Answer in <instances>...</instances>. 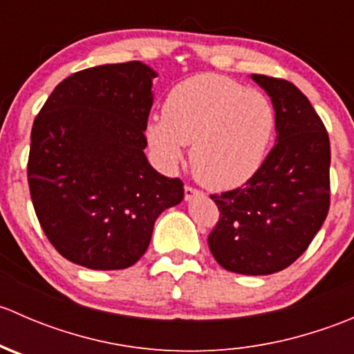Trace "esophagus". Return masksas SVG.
Wrapping results in <instances>:
<instances>
[{
	"label": "esophagus",
	"instance_id": "esophagus-1",
	"mask_svg": "<svg viewBox=\"0 0 354 354\" xmlns=\"http://www.w3.org/2000/svg\"><path fill=\"white\" fill-rule=\"evenodd\" d=\"M202 195V192H198L197 188H192V187H185V200H194L195 197H200Z\"/></svg>",
	"mask_w": 354,
	"mask_h": 354
}]
</instances>
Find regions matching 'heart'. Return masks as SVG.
I'll use <instances>...</instances> for the list:
<instances>
[{
  "label": "heart",
  "instance_id": "obj_1",
  "mask_svg": "<svg viewBox=\"0 0 354 354\" xmlns=\"http://www.w3.org/2000/svg\"><path fill=\"white\" fill-rule=\"evenodd\" d=\"M276 130V113L262 92L223 75L202 73L174 85L164 101V116L145 127L151 151L164 167L183 160L203 187L233 190L262 166Z\"/></svg>",
  "mask_w": 354,
  "mask_h": 354
}]
</instances>
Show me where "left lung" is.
I'll return each instance as SVG.
<instances>
[{
  "instance_id": "1",
  "label": "left lung",
  "mask_w": 354,
  "mask_h": 354,
  "mask_svg": "<svg viewBox=\"0 0 354 354\" xmlns=\"http://www.w3.org/2000/svg\"><path fill=\"white\" fill-rule=\"evenodd\" d=\"M276 113V145L245 187L212 195L219 223L209 248L221 267L267 276L291 266L329 212V135L306 95L291 82L250 75Z\"/></svg>"
}]
</instances>
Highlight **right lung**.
I'll use <instances>...</instances> for the list:
<instances>
[{
  "label": "right lung",
  "mask_w": 354,
  "mask_h": 354,
  "mask_svg": "<svg viewBox=\"0 0 354 354\" xmlns=\"http://www.w3.org/2000/svg\"><path fill=\"white\" fill-rule=\"evenodd\" d=\"M157 71L142 62L77 71L49 95L30 133L28 187L53 246L70 262L120 270L145 253L183 183L144 149Z\"/></svg>",
  "instance_id": "1"
}]
</instances>
